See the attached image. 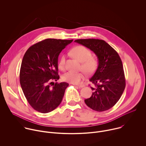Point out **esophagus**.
Instances as JSON below:
<instances>
[{"label": "esophagus", "mask_w": 146, "mask_h": 146, "mask_svg": "<svg viewBox=\"0 0 146 146\" xmlns=\"http://www.w3.org/2000/svg\"><path fill=\"white\" fill-rule=\"evenodd\" d=\"M76 86H77L78 88H82L84 87V86L82 85V84H78V85H76Z\"/></svg>", "instance_id": "esophagus-1"}]
</instances>
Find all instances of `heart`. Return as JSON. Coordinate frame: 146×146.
Masks as SVG:
<instances>
[{"mask_svg": "<svg viewBox=\"0 0 146 146\" xmlns=\"http://www.w3.org/2000/svg\"><path fill=\"white\" fill-rule=\"evenodd\" d=\"M71 54L79 62L82 63V68L87 73L94 72L97 66V60L95 58L91 56V51L82 46H78L73 48L71 51ZM65 56L62 55L59 61L58 67L61 70L65 69ZM84 77V74L82 72H74L69 71L65 73L62 79L72 84H78Z\"/></svg>", "mask_w": 146, "mask_h": 146, "instance_id": "1", "label": "heart"}]
</instances>
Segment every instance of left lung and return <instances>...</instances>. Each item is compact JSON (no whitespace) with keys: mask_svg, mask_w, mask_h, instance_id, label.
Segmentation results:
<instances>
[{"mask_svg":"<svg viewBox=\"0 0 146 146\" xmlns=\"http://www.w3.org/2000/svg\"><path fill=\"white\" fill-rule=\"evenodd\" d=\"M74 42L92 51L98 59V66L90 79L96 86L86 105L97 111H106L113 107L120 99L125 88V79L121 59L105 41L99 39H78Z\"/></svg>","mask_w":146,"mask_h":146,"instance_id":"left-lung-1","label":"left lung"}]
</instances>
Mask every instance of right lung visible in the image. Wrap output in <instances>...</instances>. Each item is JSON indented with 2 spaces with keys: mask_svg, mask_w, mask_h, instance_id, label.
<instances>
[{
  "mask_svg": "<svg viewBox=\"0 0 146 146\" xmlns=\"http://www.w3.org/2000/svg\"><path fill=\"white\" fill-rule=\"evenodd\" d=\"M73 40L47 38L30 47L25 52L21 66L19 81L29 105L36 111L47 113L61 103L69 84L55 82L58 60L60 52Z\"/></svg>",
  "mask_w": 146,
  "mask_h": 146,
  "instance_id": "obj_1",
  "label": "right lung"
}]
</instances>
